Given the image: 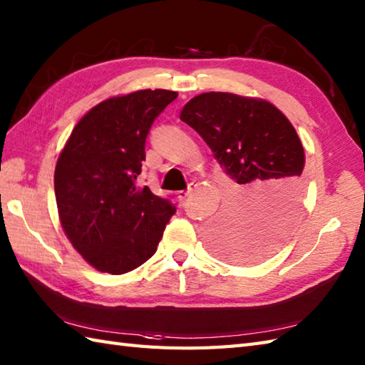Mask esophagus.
I'll list each match as a JSON object with an SVG mask.
<instances>
[{
    "mask_svg": "<svg viewBox=\"0 0 365 365\" xmlns=\"http://www.w3.org/2000/svg\"><path fill=\"white\" fill-rule=\"evenodd\" d=\"M196 188V185H190V188L187 190V191H178V199H180V200H185V199H187L190 195H191V192H192V190H195Z\"/></svg>",
    "mask_w": 365,
    "mask_h": 365,
    "instance_id": "esophagus-1",
    "label": "esophagus"
}]
</instances>
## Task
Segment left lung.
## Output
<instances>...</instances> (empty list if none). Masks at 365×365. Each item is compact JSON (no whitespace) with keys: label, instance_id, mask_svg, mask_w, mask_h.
<instances>
[{"label":"left lung","instance_id":"1","mask_svg":"<svg viewBox=\"0 0 365 365\" xmlns=\"http://www.w3.org/2000/svg\"><path fill=\"white\" fill-rule=\"evenodd\" d=\"M180 119L202 136L230 180L226 210L205 238L216 255L255 262L273 254L297 226L306 155L285 114L257 97L204 92Z\"/></svg>","mask_w":365,"mask_h":365}]
</instances>
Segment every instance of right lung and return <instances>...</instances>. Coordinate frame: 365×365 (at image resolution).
<instances>
[{
  "label": "right lung",
  "instance_id": "1",
  "mask_svg": "<svg viewBox=\"0 0 365 365\" xmlns=\"http://www.w3.org/2000/svg\"><path fill=\"white\" fill-rule=\"evenodd\" d=\"M177 92L143 89L114 96L83 115L54 169L61 226L97 271L123 274L157 251L175 207L139 188L145 138Z\"/></svg>",
  "mask_w": 365,
  "mask_h": 365
}]
</instances>
